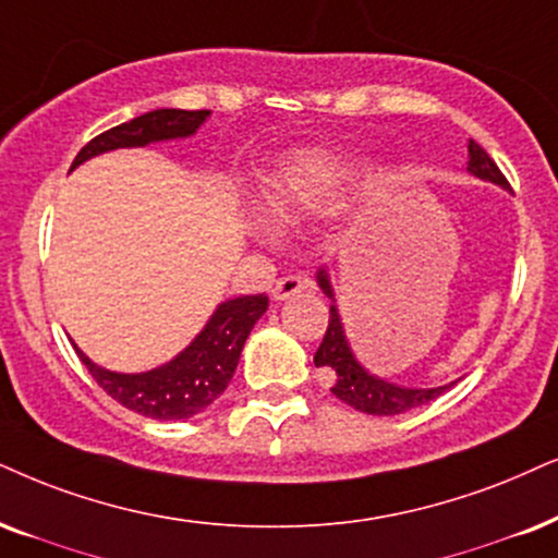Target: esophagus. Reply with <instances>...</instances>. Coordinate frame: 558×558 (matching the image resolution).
Returning <instances> with one entry per match:
<instances>
[{"label":"esophagus","mask_w":558,"mask_h":558,"mask_svg":"<svg viewBox=\"0 0 558 558\" xmlns=\"http://www.w3.org/2000/svg\"><path fill=\"white\" fill-rule=\"evenodd\" d=\"M306 288H312V280L301 278V275H283V278L275 280L270 293L275 301H288V299H293L295 293L306 291Z\"/></svg>","instance_id":"esophagus-1"}]
</instances>
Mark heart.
<instances>
[{
  "label": "heart",
  "mask_w": 558,
  "mask_h": 558,
  "mask_svg": "<svg viewBox=\"0 0 558 558\" xmlns=\"http://www.w3.org/2000/svg\"><path fill=\"white\" fill-rule=\"evenodd\" d=\"M348 174L344 159L324 151H301L278 169V174L265 187L263 203L267 216L275 221H291L303 210L319 208L335 195V190ZM257 234L267 236L265 223H255Z\"/></svg>",
  "instance_id": "obj_1"
}]
</instances>
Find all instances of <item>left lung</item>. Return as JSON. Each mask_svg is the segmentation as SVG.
<instances>
[{"label": "left lung", "mask_w": 558, "mask_h": 558, "mask_svg": "<svg viewBox=\"0 0 558 558\" xmlns=\"http://www.w3.org/2000/svg\"><path fill=\"white\" fill-rule=\"evenodd\" d=\"M469 172L474 174V178L489 180V182H495V185L507 187L505 174L499 172L495 159H492L489 154H486L482 146L476 144V141H469ZM316 283H319L322 291L329 295L331 306H329L327 335H324L319 350H316L314 363H316V368H329L331 373H335V386H331V393H335L337 399H342L344 404L355 407L357 412L389 417V414H401V412H409V409H414V407L427 404V401L437 399L442 391H448L450 386H453V384H448V386H437V389H407V386L389 384V380L373 376V373L365 371L363 365L355 361L348 337H344L342 319H340V314H337V306H335V291H331L329 275L324 267L316 272Z\"/></svg>", "instance_id": "1"}]
</instances>
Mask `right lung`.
Segmentation results:
<instances>
[{
	"mask_svg": "<svg viewBox=\"0 0 558 558\" xmlns=\"http://www.w3.org/2000/svg\"><path fill=\"white\" fill-rule=\"evenodd\" d=\"M210 116L208 110L161 108L144 112L129 123L100 133L76 154L74 167L97 154L112 149H131L154 141L187 138L201 129ZM267 312V295H239L223 301L210 316L206 327L174 361L146 373H116L100 368L76 348L80 361L87 365L92 378L102 391H108L118 404L151 420H187L203 412L208 404L227 391L234 376L239 355L259 316Z\"/></svg>",
	"mask_w": 558,
	"mask_h": 558,
	"instance_id": "obj_1",
	"label": "right lung"
}]
</instances>
